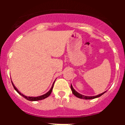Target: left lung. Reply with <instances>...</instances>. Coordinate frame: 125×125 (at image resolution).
<instances>
[{"label": "left lung", "instance_id": "1", "mask_svg": "<svg viewBox=\"0 0 125 125\" xmlns=\"http://www.w3.org/2000/svg\"><path fill=\"white\" fill-rule=\"evenodd\" d=\"M71 90H72L73 94L74 95L78 97V98H81V99H84V100H91V99H94V98H98V97H100L101 96V95H103V94L106 92L105 91V92L103 93L100 94H98V95L97 96H84V95H83V94H81L80 93L77 92V91H76V90L73 88L72 84L71 85Z\"/></svg>", "mask_w": 125, "mask_h": 125}]
</instances>
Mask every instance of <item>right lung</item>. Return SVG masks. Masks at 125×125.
<instances>
[{
    "mask_svg": "<svg viewBox=\"0 0 125 125\" xmlns=\"http://www.w3.org/2000/svg\"><path fill=\"white\" fill-rule=\"evenodd\" d=\"M11 82H12V84L13 86H14V89H15V91H17V92L19 94H21V96H22L24 97V98H25V99H26V100H29V101H39V100H44V99H45V98H47V97H48V96H49V95H50L51 93V92H52V90L53 86H54V83L55 81H54V83H53L52 86V87H51V89H50V90H49V91H48V92L46 93V94H43V95L40 96H37V97L26 96L24 95V94H22V93H20V91H19L18 89H17V88H15V86H14V84H13V83H12V81H11Z\"/></svg>",
    "mask_w": 125,
    "mask_h": 125,
    "instance_id": "obj_1",
    "label": "right lung"
}]
</instances>
